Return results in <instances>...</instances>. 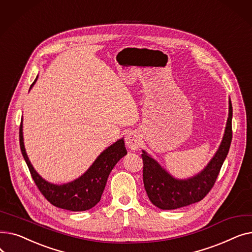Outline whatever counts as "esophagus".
Listing matches in <instances>:
<instances>
[{"label":"esophagus","instance_id":"obj_1","mask_svg":"<svg viewBox=\"0 0 252 252\" xmlns=\"http://www.w3.org/2000/svg\"><path fill=\"white\" fill-rule=\"evenodd\" d=\"M140 144H141V138L137 131H130V133L126 135V145L129 150H133V151L137 150L138 147L140 146Z\"/></svg>","mask_w":252,"mask_h":252}]
</instances>
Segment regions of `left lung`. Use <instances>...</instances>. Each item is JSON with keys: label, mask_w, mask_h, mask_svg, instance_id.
Segmentation results:
<instances>
[{"label": "left lung", "mask_w": 252, "mask_h": 252, "mask_svg": "<svg viewBox=\"0 0 252 252\" xmlns=\"http://www.w3.org/2000/svg\"><path fill=\"white\" fill-rule=\"evenodd\" d=\"M229 118L220 146L208 165L200 174L189 180H176L143 151V182L150 201L161 209H177L187 206L203 198L213 189L221 165L228 155L233 131V108L229 102Z\"/></svg>", "instance_id": "8db88e82"}]
</instances>
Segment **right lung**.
Returning a JSON list of instances; mask_svg holds the SVG:
<instances>
[{
    "instance_id": "add662e5",
    "label": "right lung",
    "mask_w": 252,
    "mask_h": 252,
    "mask_svg": "<svg viewBox=\"0 0 252 252\" xmlns=\"http://www.w3.org/2000/svg\"><path fill=\"white\" fill-rule=\"evenodd\" d=\"M19 143L24 160L39 192L51 204L71 211L88 210L100 201L110 171L117 161L126 154L124 139L118 140L99 155L95 162L81 178L58 186L43 180L32 167L24 148L22 122L19 127Z\"/></svg>"
}]
</instances>
